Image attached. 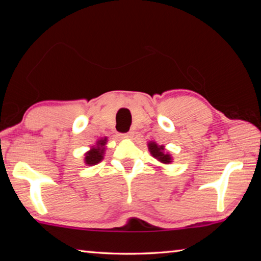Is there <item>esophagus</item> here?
Listing matches in <instances>:
<instances>
[{"instance_id":"esophagus-1","label":"esophagus","mask_w":261,"mask_h":261,"mask_svg":"<svg viewBox=\"0 0 261 261\" xmlns=\"http://www.w3.org/2000/svg\"><path fill=\"white\" fill-rule=\"evenodd\" d=\"M122 137L123 138H132V137H134V132L129 131V132H126V134H122Z\"/></svg>"}]
</instances>
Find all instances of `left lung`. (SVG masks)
<instances>
[{
	"label": "left lung",
	"mask_w": 261,
	"mask_h": 261,
	"mask_svg": "<svg viewBox=\"0 0 261 261\" xmlns=\"http://www.w3.org/2000/svg\"><path fill=\"white\" fill-rule=\"evenodd\" d=\"M148 148L151 151L152 155L158 159L159 161H161L162 163H169L171 162V158L169 154L165 153V148L163 146H158L155 143H148Z\"/></svg>",
	"instance_id": "left-lung-1"
}]
</instances>
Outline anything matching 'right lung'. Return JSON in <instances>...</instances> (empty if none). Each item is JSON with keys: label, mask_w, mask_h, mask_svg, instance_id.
I'll list each match as a JSON object with an SVG mask.
<instances>
[{"label": "right lung", "mask_w": 261, "mask_h": 261, "mask_svg": "<svg viewBox=\"0 0 261 261\" xmlns=\"http://www.w3.org/2000/svg\"><path fill=\"white\" fill-rule=\"evenodd\" d=\"M105 144H106V138L99 141L98 147L92 148L90 152L86 153V156H85L86 165L93 166V165H96V163H99L101 160H102L103 152H105V148L102 146Z\"/></svg>", "instance_id": "add662e5"}]
</instances>
